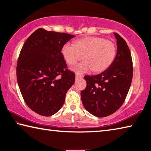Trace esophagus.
I'll return each instance as SVG.
<instances>
[{"mask_svg":"<svg viewBox=\"0 0 151 151\" xmlns=\"http://www.w3.org/2000/svg\"><path fill=\"white\" fill-rule=\"evenodd\" d=\"M75 78H76V79L80 78H82V76L80 75H78V74H76V75H75Z\"/></svg>","mask_w":151,"mask_h":151,"instance_id":"1","label":"esophagus"}]
</instances>
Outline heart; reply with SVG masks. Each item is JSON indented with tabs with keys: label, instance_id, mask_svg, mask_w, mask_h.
<instances>
[{
	"label": "heart",
	"instance_id": "b5f03b06",
	"mask_svg": "<svg viewBox=\"0 0 151 151\" xmlns=\"http://www.w3.org/2000/svg\"><path fill=\"white\" fill-rule=\"evenodd\" d=\"M116 51L113 42L96 37L83 38L76 40L74 45L66 43L61 48L63 58L68 65H74L82 58L85 60L71 68L78 74L88 73L92 69L94 72L105 70L114 60Z\"/></svg>",
	"mask_w": 151,
	"mask_h": 151
}]
</instances>
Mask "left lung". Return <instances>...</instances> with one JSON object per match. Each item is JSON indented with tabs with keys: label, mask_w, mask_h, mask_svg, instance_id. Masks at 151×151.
<instances>
[{
	"label": "left lung",
	"mask_w": 151,
	"mask_h": 151,
	"mask_svg": "<svg viewBox=\"0 0 151 151\" xmlns=\"http://www.w3.org/2000/svg\"><path fill=\"white\" fill-rule=\"evenodd\" d=\"M116 57L105 70L85 76L86 87L81 91L85 109L96 117H105L116 112L123 104L131 86L133 68L131 51L127 42L117 33Z\"/></svg>",
	"instance_id": "left-lung-1"
}]
</instances>
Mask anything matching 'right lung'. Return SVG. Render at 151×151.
Segmentation results:
<instances>
[{"instance_id":"obj_1","label":"right lung","mask_w":151,"mask_h":151,"mask_svg":"<svg viewBox=\"0 0 151 151\" xmlns=\"http://www.w3.org/2000/svg\"><path fill=\"white\" fill-rule=\"evenodd\" d=\"M75 36L39 29L24 43L17 66L20 93L29 108L49 116L63 106L75 75L68 70L61 48Z\"/></svg>"}]
</instances>
